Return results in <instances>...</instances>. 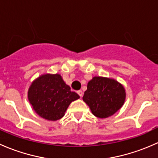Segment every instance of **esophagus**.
<instances>
[{"instance_id": "obj_1", "label": "esophagus", "mask_w": 158, "mask_h": 158, "mask_svg": "<svg viewBox=\"0 0 158 158\" xmlns=\"http://www.w3.org/2000/svg\"><path fill=\"white\" fill-rule=\"evenodd\" d=\"M77 94H78V95L80 96V97H83V92L82 90H78L77 91Z\"/></svg>"}]
</instances>
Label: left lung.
Here are the masks:
<instances>
[{"mask_svg": "<svg viewBox=\"0 0 158 158\" xmlns=\"http://www.w3.org/2000/svg\"><path fill=\"white\" fill-rule=\"evenodd\" d=\"M126 100V90L114 79L94 77L87 84L83 100L98 118H107L116 113Z\"/></svg>", "mask_w": 158, "mask_h": 158, "instance_id": "1", "label": "left lung"}]
</instances>
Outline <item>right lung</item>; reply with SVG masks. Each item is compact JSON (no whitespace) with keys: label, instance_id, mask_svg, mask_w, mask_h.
<instances>
[{"label":"right lung","instance_id":"obj_1","mask_svg":"<svg viewBox=\"0 0 158 158\" xmlns=\"http://www.w3.org/2000/svg\"><path fill=\"white\" fill-rule=\"evenodd\" d=\"M79 98L58 74H43L28 90L29 101L35 113L50 121L62 118L70 103Z\"/></svg>","mask_w":158,"mask_h":158}]
</instances>
